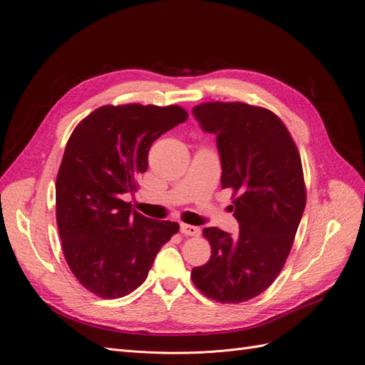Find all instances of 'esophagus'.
I'll return each mask as SVG.
<instances>
[{"mask_svg": "<svg viewBox=\"0 0 365 365\" xmlns=\"http://www.w3.org/2000/svg\"><path fill=\"white\" fill-rule=\"evenodd\" d=\"M181 232L184 233V235H188V237H197V235H200V229L197 226L185 225V223L181 225Z\"/></svg>", "mask_w": 365, "mask_h": 365, "instance_id": "1", "label": "esophagus"}]
</instances>
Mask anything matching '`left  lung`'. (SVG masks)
I'll use <instances>...</instances> for the list:
<instances>
[{"mask_svg":"<svg viewBox=\"0 0 365 365\" xmlns=\"http://www.w3.org/2000/svg\"><path fill=\"white\" fill-rule=\"evenodd\" d=\"M192 113L217 136L222 187L232 188L237 237L205 227L211 257L192 271L203 295L223 302L249 301L267 290L292 249L305 208L301 157L274 112L241 101H210Z\"/></svg>","mask_w":365,"mask_h":365,"instance_id":"1","label":"left lung"}]
</instances>
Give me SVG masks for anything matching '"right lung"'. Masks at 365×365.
<instances>
[{
	"instance_id": "right-lung-1",
	"label": "right lung",
	"mask_w": 365,
	"mask_h": 365,
	"mask_svg": "<svg viewBox=\"0 0 365 365\" xmlns=\"http://www.w3.org/2000/svg\"><path fill=\"white\" fill-rule=\"evenodd\" d=\"M187 118L175 105H108L73 130L55 182L56 223L68 268L94 295L132 294L180 230L132 210L123 195L136 190L153 142Z\"/></svg>"
}]
</instances>
